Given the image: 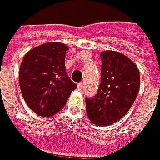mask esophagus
I'll return each mask as SVG.
<instances>
[{
    "mask_svg": "<svg viewBox=\"0 0 160 160\" xmlns=\"http://www.w3.org/2000/svg\"><path fill=\"white\" fill-rule=\"evenodd\" d=\"M83 83H78V85H77V90L78 91H81V90L83 89Z\"/></svg>",
    "mask_w": 160,
    "mask_h": 160,
    "instance_id": "obj_1",
    "label": "esophagus"
}]
</instances>
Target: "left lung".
I'll return each instance as SVG.
<instances>
[{
    "mask_svg": "<svg viewBox=\"0 0 160 160\" xmlns=\"http://www.w3.org/2000/svg\"><path fill=\"white\" fill-rule=\"evenodd\" d=\"M102 73L98 92L85 100L86 113L94 125L106 126L118 122L132 107L140 89L137 66L123 53H101Z\"/></svg>",
    "mask_w": 160,
    "mask_h": 160,
    "instance_id": "left-lung-1",
    "label": "left lung"
}]
</instances>
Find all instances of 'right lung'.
Returning a JSON list of instances; mask_svg holds the SVG:
<instances>
[{"label":"right lung","instance_id":"1","mask_svg":"<svg viewBox=\"0 0 160 160\" xmlns=\"http://www.w3.org/2000/svg\"><path fill=\"white\" fill-rule=\"evenodd\" d=\"M68 47L50 42L31 49L19 68V86L28 106L42 118H50L65 106L77 85L66 72Z\"/></svg>","mask_w":160,"mask_h":160}]
</instances>
